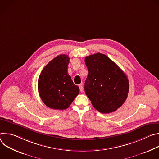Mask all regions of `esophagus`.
Wrapping results in <instances>:
<instances>
[{
	"label": "esophagus",
	"mask_w": 159,
	"mask_h": 159,
	"mask_svg": "<svg viewBox=\"0 0 159 159\" xmlns=\"http://www.w3.org/2000/svg\"><path fill=\"white\" fill-rule=\"evenodd\" d=\"M79 87L80 92H83V85L82 84H80V85H79Z\"/></svg>",
	"instance_id": "esophagus-1"
}]
</instances>
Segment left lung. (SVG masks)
Returning <instances> with one entry per match:
<instances>
[{
    "mask_svg": "<svg viewBox=\"0 0 159 159\" xmlns=\"http://www.w3.org/2000/svg\"><path fill=\"white\" fill-rule=\"evenodd\" d=\"M88 76L84 89L93 106L100 112L118 109L126 101L128 79L120 68L106 55L98 53L85 58Z\"/></svg>",
    "mask_w": 159,
    "mask_h": 159,
    "instance_id": "obj_1",
    "label": "left lung"
}]
</instances>
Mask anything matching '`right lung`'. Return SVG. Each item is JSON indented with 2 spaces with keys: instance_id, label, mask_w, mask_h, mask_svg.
Listing matches in <instances>:
<instances>
[{
  "instance_id": "add662e5",
  "label": "right lung",
  "mask_w": 159,
  "mask_h": 159,
  "mask_svg": "<svg viewBox=\"0 0 159 159\" xmlns=\"http://www.w3.org/2000/svg\"><path fill=\"white\" fill-rule=\"evenodd\" d=\"M70 58L60 55L44 67L38 79V89L44 104L53 109L63 110L69 107L79 93L68 74Z\"/></svg>"
}]
</instances>
